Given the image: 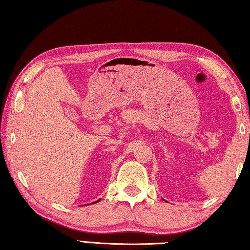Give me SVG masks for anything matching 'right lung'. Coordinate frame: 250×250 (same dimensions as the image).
Instances as JSON below:
<instances>
[{
  "mask_svg": "<svg viewBox=\"0 0 250 250\" xmlns=\"http://www.w3.org/2000/svg\"><path fill=\"white\" fill-rule=\"evenodd\" d=\"M99 201H100V200H98V201H95V202H94V203H98V202H99ZM92 204H93V203H92Z\"/></svg>",
  "mask_w": 250,
  "mask_h": 250,
  "instance_id": "right-lung-1",
  "label": "right lung"
}]
</instances>
